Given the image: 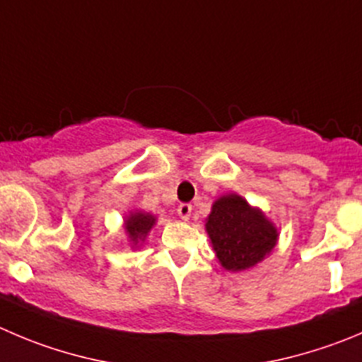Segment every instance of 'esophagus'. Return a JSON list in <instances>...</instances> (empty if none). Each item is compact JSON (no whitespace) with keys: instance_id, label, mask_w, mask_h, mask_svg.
Wrapping results in <instances>:
<instances>
[{"instance_id":"34e87169","label":"esophagus","mask_w":362,"mask_h":362,"mask_svg":"<svg viewBox=\"0 0 362 362\" xmlns=\"http://www.w3.org/2000/svg\"><path fill=\"white\" fill-rule=\"evenodd\" d=\"M177 215L183 220H188L192 215V204H179L177 206Z\"/></svg>"}]
</instances>
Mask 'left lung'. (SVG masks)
<instances>
[{"instance_id":"left-lung-1","label":"left lung","mask_w":362,"mask_h":362,"mask_svg":"<svg viewBox=\"0 0 362 362\" xmlns=\"http://www.w3.org/2000/svg\"><path fill=\"white\" fill-rule=\"evenodd\" d=\"M206 230L220 264L229 272L247 270L263 261L279 238L277 227L264 213L238 194L222 195L213 202Z\"/></svg>"}]
</instances>
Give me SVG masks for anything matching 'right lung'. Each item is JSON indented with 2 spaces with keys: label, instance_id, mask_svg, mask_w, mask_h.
<instances>
[{
  "label": "right lung",
  "instance_id": "right-lung-1",
  "mask_svg": "<svg viewBox=\"0 0 362 362\" xmlns=\"http://www.w3.org/2000/svg\"><path fill=\"white\" fill-rule=\"evenodd\" d=\"M154 223H156V216L146 211H139V209L129 213V216H126L124 229H126L127 238L132 242V249L139 247V243L146 240V236L149 235V230L153 229Z\"/></svg>",
  "mask_w": 362,
  "mask_h": 362
}]
</instances>
